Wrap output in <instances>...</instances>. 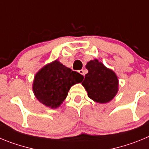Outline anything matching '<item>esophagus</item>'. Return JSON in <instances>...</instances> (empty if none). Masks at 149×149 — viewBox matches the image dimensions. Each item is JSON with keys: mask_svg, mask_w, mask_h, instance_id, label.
<instances>
[{"mask_svg": "<svg viewBox=\"0 0 149 149\" xmlns=\"http://www.w3.org/2000/svg\"><path fill=\"white\" fill-rule=\"evenodd\" d=\"M78 72L81 74H82L83 76L85 75V72H84V70H83V69H81V70H79Z\"/></svg>", "mask_w": 149, "mask_h": 149, "instance_id": "obj_1", "label": "esophagus"}]
</instances>
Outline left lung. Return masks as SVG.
Wrapping results in <instances>:
<instances>
[{
    "instance_id": "obj_1",
    "label": "left lung",
    "mask_w": 149,
    "mask_h": 149,
    "mask_svg": "<svg viewBox=\"0 0 149 149\" xmlns=\"http://www.w3.org/2000/svg\"><path fill=\"white\" fill-rule=\"evenodd\" d=\"M88 73L82 85L89 98L100 104L107 103L118 93L119 81L113 71L104 66L98 60H90L86 65Z\"/></svg>"
}]
</instances>
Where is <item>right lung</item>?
I'll return each mask as SVG.
<instances>
[{
	"label": "right lung",
	"instance_id": "obj_1",
	"mask_svg": "<svg viewBox=\"0 0 149 149\" xmlns=\"http://www.w3.org/2000/svg\"><path fill=\"white\" fill-rule=\"evenodd\" d=\"M84 76L67 68L58 60L47 64L34 77L33 91L41 103L51 108H57L68 95L70 88L82 82Z\"/></svg>",
	"mask_w": 149,
	"mask_h": 149
}]
</instances>
